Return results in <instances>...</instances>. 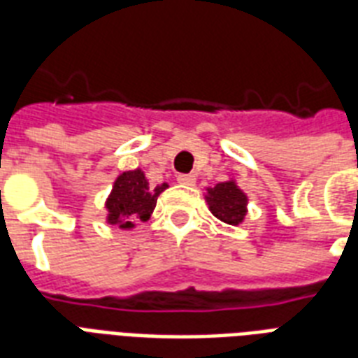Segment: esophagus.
Segmentation results:
<instances>
[{
    "label": "esophagus",
    "instance_id": "34e87169",
    "mask_svg": "<svg viewBox=\"0 0 358 358\" xmlns=\"http://www.w3.org/2000/svg\"><path fill=\"white\" fill-rule=\"evenodd\" d=\"M178 184H182V185H193L195 184V176H193V174H178Z\"/></svg>",
    "mask_w": 358,
    "mask_h": 358
}]
</instances>
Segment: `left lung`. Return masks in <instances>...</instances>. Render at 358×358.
Wrapping results in <instances>:
<instances>
[{"mask_svg":"<svg viewBox=\"0 0 358 358\" xmlns=\"http://www.w3.org/2000/svg\"><path fill=\"white\" fill-rule=\"evenodd\" d=\"M208 202L210 210L219 221L227 224H238L243 221L245 206H247V196L238 189L234 182H223L215 187L208 189Z\"/></svg>","mask_w":358,"mask_h":358,"instance_id":"left-lung-1","label":"left lung"}]
</instances>
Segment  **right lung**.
<instances>
[{
  "label": "right lung",
  "instance_id": "add662e5",
  "mask_svg": "<svg viewBox=\"0 0 358 358\" xmlns=\"http://www.w3.org/2000/svg\"><path fill=\"white\" fill-rule=\"evenodd\" d=\"M167 189V184L150 187L143 171H128L117 178L108 199L109 223L120 229H131L134 221H146L156 208L157 196Z\"/></svg>",
  "mask_w": 358,
  "mask_h": 358
}]
</instances>
